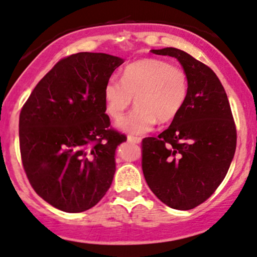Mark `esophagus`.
Returning a JSON list of instances; mask_svg holds the SVG:
<instances>
[{
	"mask_svg": "<svg viewBox=\"0 0 257 257\" xmlns=\"http://www.w3.org/2000/svg\"><path fill=\"white\" fill-rule=\"evenodd\" d=\"M127 141L131 143H141L142 139H141V137H137V136H128Z\"/></svg>",
	"mask_w": 257,
	"mask_h": 257,
	"instance_id": "obj_1",
	"label": "esophagus"
}]
</instances>
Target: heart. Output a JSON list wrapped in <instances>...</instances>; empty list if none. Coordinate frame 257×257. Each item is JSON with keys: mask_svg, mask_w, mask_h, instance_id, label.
<instances>
[{"mask_svg": "<svg viewBox=\"0 0 257 257\" xmlns=\"http://www.w3.org/2000/svg\"><path fill=\"white\" fill-rule=\"evenodd\" d=\"M189 95V76L184 68L159 59H142L123 70L120 79L111 77L104 87L106 114L117 121L135 98L136 107L118 122L132 135L151 131L179 115Z\"/></svg>", "mask_w": 257, "mask_h": 257, "instance_id": "b5f03b06", "label": "heart"}]
</instances>
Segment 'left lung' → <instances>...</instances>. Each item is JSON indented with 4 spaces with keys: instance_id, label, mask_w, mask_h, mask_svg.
Instances as JSON below:
<instances>
[{
    "instance_id": "8db88e82",
    "label": "left lung",
    "mask_w": 257,
    "mask_h": 257,
    "mask_svg": "<svg viewBox=\"0 0 257 257\" xmlns=\"http://www.w3.org/2000/svg\"><path fill=\"white\" fill-rule=\"evenodd\" d=\"M175 57L189 76V95L158 137L142 140V170L154 195L187 211L209 198L227 175L236 148V127L216 73L175 48L152 50Z\"/></svg>"
}]
</instances>
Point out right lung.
<instances>
[{
	"label": "right lung",
	"mask_w": 257,
	"mask_h": 257,
	"mask_svg": "<svg viewBox=\"0 0 257 257\" xmlns=\"http://www.w3.org/2000/svg\"><path fill=\"white\" fill-rule=\"evenodd\" d=\"M122 62L101 52L63 57L22 107V164L34 191L55 208L87 211L112 183L115 151L127 137L110 126L104 87Z\"/></svg>",
	"instance_id": "obj_1"
}]
</instances>
